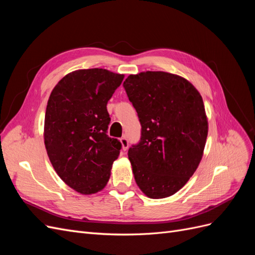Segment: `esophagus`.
Segmentation results:
<instances>
[{"instance_id":"esophagus-1","label":"esophagus","mask_w":255,"mask_h":255,"mask_svg":"<svg viewBox=\"0 0 255 255\" xmlns=\"http://www.w3.org/2000/svg\"><path fill=\"white\" fill-rule=\"evenodd\" d=\"M120 142H121V144H122V150H123V151H127L128 148V139H127V137L123 136V137L121 138V139H120Z\"/></svg>"}]
</instances>
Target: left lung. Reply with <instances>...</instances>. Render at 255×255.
Here are the masks:
<instances>
[{"instance_id": "obj_1", "label": "left lung", "mask_w": 255, "mask_h": 255, "mask_svg": "<svg viewBox=\"0 0 255 255\" xmlns=\"http://www.w3.org/2000/svg\"><path fill=\"white\" fill-rule=\"evenodd\" d=\"M138 114L141 138L128 149L136 184L151 199L179 191L203 156L208 122L200 92L164 71L130 74L123 83Z\"/></svg>"}]
</instances>
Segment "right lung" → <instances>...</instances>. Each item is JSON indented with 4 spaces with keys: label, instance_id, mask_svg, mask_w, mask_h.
Instances as JSON below:
<instances>
[{
    "label": "right lung",
    "instance_id": "1",
    "mask_svg": "<svg viewBox=\"0 0 255 255\" xmlns=\"http://www.w3.org/2000/svg\"><path fill=\"white\" fill-rule=\"evenodd\" d=\"M125 75L106 69L68 73L53 88L44 117V145L51 164L82 195L101 191L110 180L121 143L106 134V105Z\"/></svg>",
    "mask_w": 255,
    "mask_h": 255
}]
</instances>
